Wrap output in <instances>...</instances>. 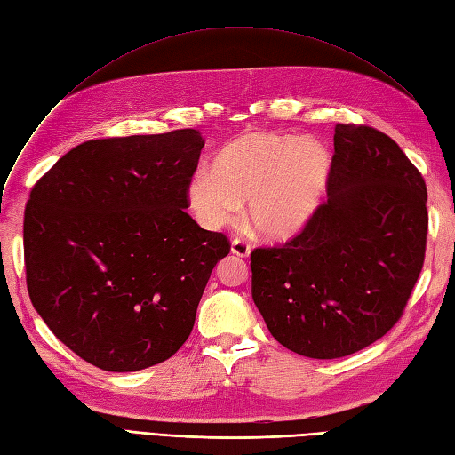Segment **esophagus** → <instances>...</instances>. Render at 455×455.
Instances as JSON below:
<instances>
[{
  "label": "esophagus",
  "mask_w": 455,
  "mask_h": 455,
  "mask_svg": "<svg viewBox=\"0 0 455 455\" xmlns=\"http://www.w3.org/2000/svg\"><path fill=\"white\" fill-rule=\"evenodd\" d=\"M251 251H252V244L249 241H244L241 237L233 239L231 241V252L239 256V258H249L251 256Z\"/></svg>",
  "instance_id": "1"
}]
</instances>
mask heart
Instances as JSON below:
<instances>
[{"instance_id":"b5f03b06","label":"heart","mask_w":455,"mask_h":455,"mask_svg":"<svg viewBox=\"0 0 455 455\" xmlns=\"http://www.w3.org/2000/svg\"><path fill=\"white\" fill-rule=\"evenodd\" d=\"M330 156L319 142L273 131H246L220 151L212 172L201 171L189 201L206 226L235 220L249 201L256 231L288 239L304 229L323 201Z\"/></svg>"}]
</instances>
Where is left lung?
<instances>
[{
    "label": "left lung",
    "instance_id": "obj_1",
    "mask_svg": "<svg viewBox=\"0 0 455 455\" xmlns=\"http://www.w3.org/2000/svg\"><path fill=\"white\" fill-rule=\"evenodd\" d=\"M328 201L291 241L251 254L252 299L281 346L339 359L401 319L425 259L427 188L387 134L334 129Z\"/></svg>",
    "mask_w": 455,
    "mask_h": 455
}]
</instances>
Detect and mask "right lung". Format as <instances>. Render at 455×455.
<instances>
[{"label": "right lung", "mask_w": 455, "mask_h": 455, "mask_svg": "<svg viewBox=\"0 0 455 455\" xmlns=\"http://www.w3.org/2000/svg\"><path fill=\"white\" fill-rule=\"evenodd\" d=\"M204 140L196 129L89 140L39 178L24 211L26 286L66 347L108 371L184 346L231 244L184 209Z\"/></svg>", "instance_id": "add662e5"}]
</instances>
